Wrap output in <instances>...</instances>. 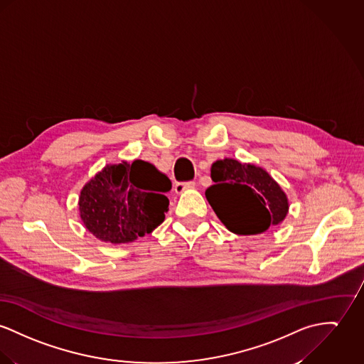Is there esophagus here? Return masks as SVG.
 Returning a JSON list of instances; mask_svg holds the SVG:
<instances>
[{"instance_id": "obj_1", "label": "esophagus", "mask_w": 364, "mask_h": 364, "mask_svg": "<svg viewBox=\"0 0 364 364\" xmlns=\"http://www.w3.org/2000/svg\"><path fill=\"white\" fill-rule=\"evenodd\" d=\"M194 187H196V181H178V183L174 184V191L177 194H181L186 190H190V188H194Z\"/></svg>"}]
</instances>
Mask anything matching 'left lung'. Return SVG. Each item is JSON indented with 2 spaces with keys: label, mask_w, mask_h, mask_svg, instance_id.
I'll return each instance as SVG.
<instances>
[{
  "label": "left lung",
  "mask_w": 364,
  "mask_h": 364,
  "mask_svg": "<svg viewBox=\"0 0 364 364\" xmlns=\"http://www.w3.org/2000/svg\"><path fill=\"white\" fill-rule=\"evenodd\" d=\"M205 196L222 223L240 235L264 232L288 213V199L269 173L255 165L223 159L212 165Z\"/></svg>",
  "instance_id": "obj_1"
}]
</instances>
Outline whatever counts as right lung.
I'll list each match as a JSON object with an SVG mask.
<instances>
[{
  "label": "right lung",
  "instance_id": "right-lung-1",
  "mask_svg": "<svg viewBox=\"0 0 364 364\" xmlns=\"http://www.w3.org/2000/svg\"><path fill=\"white\" fill-rule=\"evenodd\" d=\"M170 188L168 176L140 159L107 166L84 186L80 218L105 242H132L165 220Z\"/></svg>",
  "mask_w": 364,
  "mask_h": 364
}]
</instances>
